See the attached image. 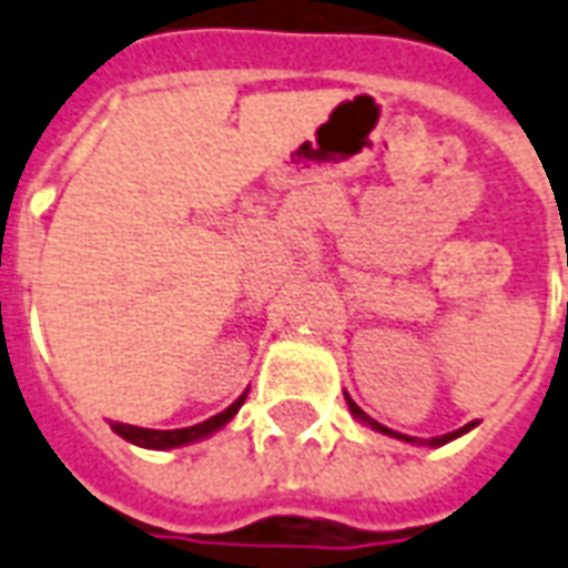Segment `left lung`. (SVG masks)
I'll return each mask as SVG.
<instances>
[{"label":"left lung","mask_w":568,"mask_h":568,"mask_svg":"<svg viewBox=\"0 0 568 568\" xmlns=\"http://www.w3.org/2000/svg\"><path fill=\"white\" fill-rule=\"evenodd\" d=\"M349 410H353V416H356V419L368 422V425H371V428H374V430H383V434H392V437H398V440L416 443V437H407V434H398V430L383 428L381 422H374V419H371V416H365V413H362L359 407H356V404H349ZM473 425H476V422H470V425H464V428H458V430H449V434H443V437H430V440H419V443H425V446H443V443H449V440H455V437H462L464 430H470Z\"/></svg>","instance_id":"left-lung-1"}]
</instances>
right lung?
Here are the masks:
<instances>
[{
	"mask_svg": "<svg viewBox=\"0 0 568 568\" xmlns=\"http://www.w3.org/2000/svg\"><path fill=\"white\" fill-rule=\"evenodd\" d=\"M248 395V392H245ZM242 398H236L230 404L227 410L219 413V416H212V419L200 422V425H191V428H176V430H155V428H138V425H125V422H113V430H116L119 437H125L128 443H138V446H146V449H173V446H185V443H194L200 437H209L212 430L224 428L233 416L242 407Z\"/></svg>",
	"mask_w": 568,
	"mask_h": 568,
	"instance_id": "add662e5",
	"label": "right lung"
}]
</instances>
